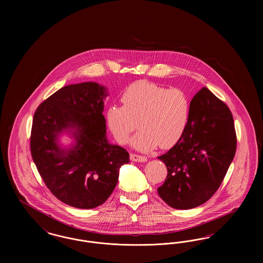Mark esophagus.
<instances>
[{
	"instance_id": "obj_1",
	"label": "esophagus",
	"mask_w": 263,
	"mask_h": 263,
	"mask_svg": "<svg viewBox=\"0 0 263 263\" xmlns=\"http://www.w3.org/2000/svg\"><path fill=\"white\" fill-rule=\"evenodd\" d=\"M130 160L133 161V162H141V163H144V162H147V158L144 157V156H140L137 154H131L130 155Z\"/></svg>"
}]
</instances>
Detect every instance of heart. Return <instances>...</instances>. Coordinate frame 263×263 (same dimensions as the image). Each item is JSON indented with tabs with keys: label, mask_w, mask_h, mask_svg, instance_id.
<instances>
[{
	"label": "heart",
	"mask_w": 263,
	"mask_h": 263,
	"mask_svg": "<svg viewBox=\"0 0 263 263\" xmlns=\"http://www.w3.org/2000/svg\"><path fill=\"white\" fill-rule=\"evenodd\" d=\"M123 105L107 109V123L115 139L125 144L130 135L141 128L132 141L137 150L168 149L183 135L190 118V101L179 88L138 81L121 96Z\"/></svg>",
	"instance_id": "1"
}]
</instances>
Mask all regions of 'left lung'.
Returning <instances> with one entry per match:
<instances>
[{
    "instance_id": "8db88e82",
    "label": "left lung",
    "mask_w": 263,
    "mask_h": 263,
    "mask_svg": "<svg viewBox=\"0 0 263 263\" xmlns=\"http://www.w3.org/2000/svg\"><path fill=\"white\" fill-rule=\"evenodd\" d=\"M236 150L233 114L208 88H201L190 101V118L183 135L158 157L167 168L159 195L175 209L204 204L220 187Z\"/></svg>"
}]
</instances>
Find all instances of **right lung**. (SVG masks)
Segmentation results:
<instances>
[{
  "instance_id": "obj_1",
  "label": "right lung",
  "mask_w": 263,
  "mask_h": 263,
  "mask_svg": "<svg viewBox=\"0 0 263 263\" xmlns=\"http://www.w3.org/2000/svg\"><path fill=\"white\" fill-rule=\"evenodd\" d=\"M106 89L88 82L66 86L39 104L32 120L30 152L45 185L63 203L91 209L111 195L128 152L106 139L102 114ZM74 128L76 144L61 149L57 139Z\"/></svg>"
}]
</instances>
